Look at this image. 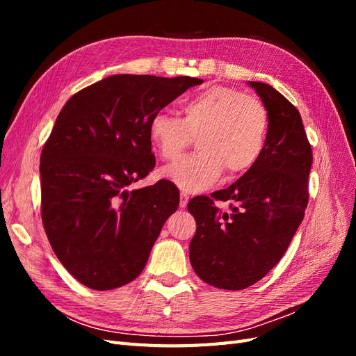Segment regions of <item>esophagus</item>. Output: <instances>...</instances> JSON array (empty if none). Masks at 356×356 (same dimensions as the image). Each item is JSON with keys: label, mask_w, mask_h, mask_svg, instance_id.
<instances>
[{"label": "esophagus", "mask_w": 356, "mask_h": 356, "mask_svg": "<svg viewBox=\"0 0 356 356\" xmlns=\"http://www.w3.org/2000/svg\"><path fill=\"white\" fill-rule=\"evenodd\" d=\"M188 200H190V196L187 195V193L182 191L181 195H179V207H181V208H186V207H187V203H188Z\"/></svg>", "instance_id": "34e87169"}]
</instances>
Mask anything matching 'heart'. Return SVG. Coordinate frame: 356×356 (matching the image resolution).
Returning <instances> with one entry per match:
<instances>
[{
	"label": "heart",
	"mask_w": 356,
	"mask_h": 356,
	"mask_svg": "<svg viewBox=\"0 0 356 356\" xmlns=\"http://www.w3.org/2000/svg\"><path fill=\"white\" fill-rule=\"evenodd\" d=\"M268 117L264 105L254 96L212 86L182 102V118L156 113L148 135L157 154L177 160L196 136L199 152L163 169V177L184 191L207 190L224 170L238 177L260 160L267 139Z\"/></svg>",
	"instance_id": "heart-1"
}]
</instances>
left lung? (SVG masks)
<instances>
[{"label":"left lung","instance_id":"left-lung-1","mask_svg":"<svg viewBox=\"0 0 356 356\" xmlns=\"http://www.w3.org/2000/svg\"><path fill=\"white\" fill-rule=\"evenodd\" d=\"M268 117L264 152L257 165L224 190L188 202L196 220L190 263L215 288L245 289L281 261L303 221L312 148L301 115L272 86L248 81ZM230 201L221 213L214 200Z\"/></svg>","mask_w":356,"mask_h":356}]
</instances>
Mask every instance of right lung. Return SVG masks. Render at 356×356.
<instances>
[{"label": "right lung", "instance_id": "obj_1", "mask_svg": "<svg viewBox=\"0 0 356 356\" xmlns=\"http://www.w3.org/2000/svg\"><path fill=\"white\" fill-rule=\"evenodd\" d=\"M193 77L115 74L75 93L41 152V217L63 267L106 291L144 270L178 188L160 179L129 190L152 172V117L193 86Z\"/></svg>", "mask_w": 356, "mask_h": 356}]
</instances>
